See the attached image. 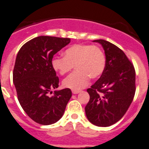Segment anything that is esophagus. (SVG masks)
Listing matches in <instances>:
<instances>
[{
  "label": "esophagus",
  "mask_w": 149,
  "mask_h": 149,
  "mask_svg": "<svg viewBox=\"0 0 149 149\" xmlns=\"http://www.w3.org/2000/svg\"><path fill=\"white\" fill-rule=\"evenodd\" d=\"M80 92H81L80 90H72V93L73 94H77V93H79Z\"/></svg>",
  "instance_id": "esophagus-1"
}]
</instances>
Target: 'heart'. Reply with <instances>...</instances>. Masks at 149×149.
<instances>
[{"label": "heart", "instance_id": "b5f03b06", "mask_svg": "<svg viewBox=\"0 0 149 149\" xmlns=\"http://www.w3.org/2000/svg\"><path fill=\"white\" fill-rule=\"evenodd\" d=\"M52 67L61 75H64L73 68L76 71L65 78L62 84L66 88L81 90L89 84L90 78L96 79L103 73L105 57L97 46L74 44L64 52V57L54 56Z\"/></svg>", "mask_w": 149, "mask_h": 149}]
</instances>
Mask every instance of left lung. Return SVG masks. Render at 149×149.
<instances>
[{
	"instance_id": "1",
	"label": "left lung",
	"mask_w": 149,
	"mask_h": 149,
	"mask_svg": "<svg viewBox=\"0 0 149 149\" xmlns=\"http://www.w3.org/2000/svg\"><path fill=\"white\" fill-rule=\"evenodd\" d=\"M105 51V67L96 83L87 89L90 101L85 107L90 123L109 127L120 120L133 100L136 72L125 53L105 40H94Z\"/></svg>"
}]
</instances>
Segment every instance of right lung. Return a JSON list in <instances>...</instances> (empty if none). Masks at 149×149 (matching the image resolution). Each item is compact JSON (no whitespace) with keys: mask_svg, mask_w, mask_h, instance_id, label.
<instances>
[{"mask_svg":"<svg viewBox=\"0 0 149 149\" xmlns=\"http://www.w3.org/2000/svg\"><path fill=\"white\" fill-rule=\"evenodd\" d=\"M70 42V38L37 37L25 43L16 56L13 80L18 100L29 118L42 125L58 121L72 97L68 88L48 95L59 87L52 59Z\"/></svg>","mask_w":149,"mask_h":149,"instance_id":"right-lung-1","label":"right lung"}]
</instances>
